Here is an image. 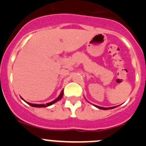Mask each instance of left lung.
<instances>
[{"instance_id": "obj_1", "label": "left lung", "mask_w": 146, "mask_h": 146, "mask_svg": "<svg viewBox=\"0 0 146 146\" xmlns=\"http://www.w3.org/2000/svg\"><path fill=\"white\" fill-rule=\"evenodd\" d=\"M96 108H99V109H101V110H110V109H113V108H115V107H111V108H103V107H100V106H95Z\"/></svg>"}]
</instances>
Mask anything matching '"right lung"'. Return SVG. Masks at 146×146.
<instances>
[{
  "instance_id": "obj_1",
  "label": "right lung",
  "mask_w": 146,
  "mask_h": 146,
  "mask_svg": "<svg viewBox=\"0 0 146 146\" xmlns=\"http://www.w3.org/2000/svg\"><path fill=\"white\" fill-rule=\"evenodd\" d=\"M63 94H64V92H63V90H62V91H61V93H60V96H58V98H56V99H55V100H54L53 101L50 102V103H46V105H44V104H32V103H27V104L29 105V106H32V107H36V108H45V107L50 106H51V105L53 104V103H56L57 101H58V100H60V99L62 98V96H63ZM25 102H26V101H25Z\"/></svg>"
}]
</instances>
